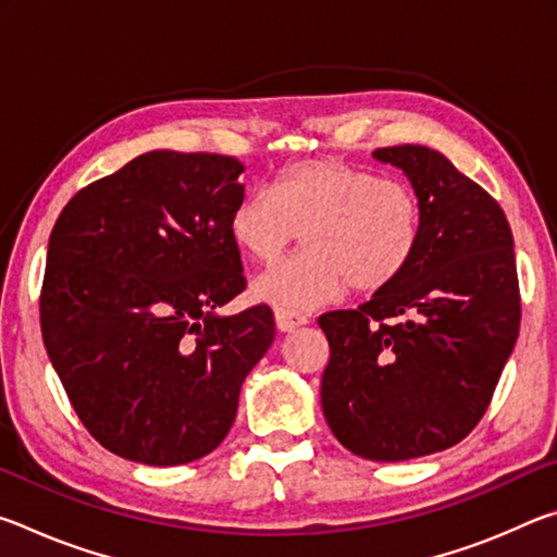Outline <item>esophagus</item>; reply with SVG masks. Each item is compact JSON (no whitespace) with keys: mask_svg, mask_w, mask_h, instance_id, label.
<instances>
[{"mask_svg":"<svg viewBox=\"0 0 557 557\" xmlns=\"http://www.w3.org/2000/svg\"><path fill=\"white\" fill-rule=\"evenodd\" d=\"M275 324L282 334L295 332V329L307 324V317H301L297 312H287V309H275Z\"/></svg>","mask_w":557,"mask_h":557,"instance_id":"1","label":"esophagus"}]
</instances>
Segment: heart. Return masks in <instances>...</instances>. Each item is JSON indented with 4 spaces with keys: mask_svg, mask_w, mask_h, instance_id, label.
<instances>
[{
    "mask_svg": "<svg viewBox=\"0 0 557 557\" xmlns=\"http://www.w3.org/2000/svg\"><path fill=\"white\" fill-rule=\"evenodd\" d=\"M228 233L258 265L282 258L297 233L305 252L252 282V297L305 312L344 295L393 285L422 238V206L408 184L342 159H307L282 169L270 191L243 194Z\"/></svg>",
    "mask_w": 557,
    "mask_h": 557,
    "instance_id": "1",
    "label": "heart"
}]
</instances>
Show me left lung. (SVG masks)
I'll return each mask as SVG.
<instances>
[{"instance_id": "left-lung-1", "label": "left lung", "mask_w": 557, "mask_h": 557, "mask_svg": "<svg viewBox=\"0 0 557 557\" xmlns=\"http://www.w3.org/2000/svg\"><path fill=\"white\" fill-rule=\"evenodd\" d=\"M373 157L408 176L422 238L393 285L319 317L332 348L322 410L348 451L405 461L457 445L482 420L518 338L521 297L511 228L482 186L430 147Z\"/></svg>"}]
</instances>
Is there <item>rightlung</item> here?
Instances as JSON below:
<instances>
[{
	"label": "right lung",
	"mask_w": 557,
	"mask_h": 557,
	"mask_svg": "<svg viewBox=\"0 0 557 557\" xmlns=\"http://www.w3.org/2000/svg\"><path fill=\"white\" fill-rule=\"evenodd\" d=\"M243 172L157 149L81 188L51 231L46 354L83 425L129 461L188 465L219 447L275 338L265 305L219 312L245 289L228 233Z\"/></svg>",
	"instance_id": "add662e5"
}]
</instances>
